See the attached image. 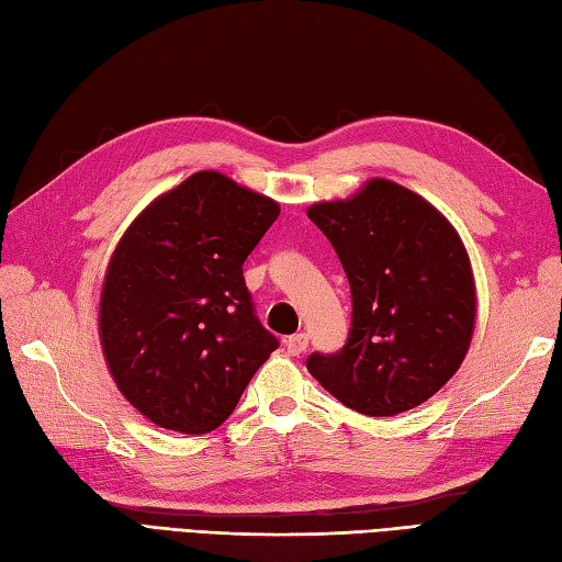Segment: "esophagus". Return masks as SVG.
Segmentation results:
<instances>
[{
    "label": "esophagus",
    "mask_w": 562,
    "mask_h": 562,
    "mask_svg": "<svg viewBox=\"0 0 562 562\" xmlns=\"http://www.w3.org/2000/svg\"><path fill=\"white\" fill-rule=\"evenodd\" d=\"M283 344H285V351H289L291 356H301V353H305V348L310 344V336L307 334H293Z\"/></svg>",
    "instance_id": "obj_1"
}]
</instances>
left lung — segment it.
<instances>
[{"instance_id":"obj_1","label":"left lung","mask_w":562,"mask_h":562,"mask_svg":"<svg viewBox=\"0 0 562 562\" xmlns=\"http://www.w3.org/2000/svg\"><path fill=\"white\" fill-rule=\"evenodd\" d=\"M351 283L353 322L339 353L307 358L324 390L366 416H396L464 363L476 283L457 228L420 194L384 178L307 206Z\"/></svg>"}]
</instances>
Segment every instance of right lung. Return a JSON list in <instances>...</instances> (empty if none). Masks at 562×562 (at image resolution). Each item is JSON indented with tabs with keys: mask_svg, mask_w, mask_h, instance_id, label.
<instances>
[{
	"mask_svg": "<svg viewBox=\"0 0 562 562\" xmlns=\"http://www.w3.org/2000/svg\"><path fill=\"white\" fill-rule=\"evenodd\" d=\"M279 211L223 172L199 170L156 196L112 249L98 305L105 366L156 426L216 430L279 348L243 279Z\"/></svg>",
	"mask_w": 562,
	"mask_h": 562,
	"instance_id": "1",
	"label": "right lung"
}]
</instances>
